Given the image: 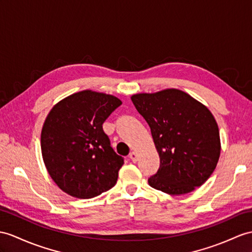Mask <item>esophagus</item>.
Wrapping results in <instances>:
<instances>
[{
  "instance_id": "obj_1",
  "label": "esophagus",
  "mask_w": 252,
  "mask_h": 252,
  "mask_svg": "<svg viewBox=\"0 0 252 252\" xmlns=\"http://www.w3.org/2000/svg\"><path fill=\"white\" fill-rule=\"evenodd\" d=\"M129 158L131 159V160L133 161V162H137V160H138V154L136 152H130V154H129Z\"/></svg>"
}]
</instances>
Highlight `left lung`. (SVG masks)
Returning <instances> with one entry per match:
<instances>
[{
	"instance_id": "left-lung-1",
	"label": "left lung",
	"mask_w": 252,
	"mask_h": 252,
	"mask_svg": "<svg viewBox=\"0 0 252 252\" xmlns=\"http://www.w3.org/2000/svg\"><path fill=\"white\" fill-rule=\"evenodd\" d=\"M131 100L149 124L160 158L150 186L180 195L203 185L221 151L217 122L208 108L177 89L134 94Z\"/></svg>"
}]
</instances>
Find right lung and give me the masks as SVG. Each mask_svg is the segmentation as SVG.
Instances as JSON below:
<instances>
[{
  "mask_svg": "<svg viewBox=\"0 0 252 252\" xmlns=\"http://www.w3.org/2000/svg\"><path fill=\"white\" fill-rule=\"evenodd\" d=\"M122 101L85 90L63 98L48 113L40 136L41 155L58 187L78 199L111 189L124 159L110 146L102 124Z\"/></svg>",
  "mask_w": 252,
  "mask_h": 252,
  "instance_id": "add662e5",
  "label": "right lung"
}]
</instances>
